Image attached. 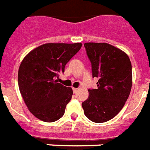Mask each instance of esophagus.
Wrapping results in <instances>:
<instances>
[{
	"label": "esophagus",
	"instance_id": "34e87169",
	"mask_svg": "<svg viewBox=\"0 0 150 150\" xmlns=\"http://www.w3.org/2000/svg\"><path fill=\"white\" fill-rule=\"evenodd\" d=\"M72 89H73V92H74V93H76L78 90V88H72Z\"/></svg>",
	"mask_w": 150,
	"mask_h": 150
}]
</instances>
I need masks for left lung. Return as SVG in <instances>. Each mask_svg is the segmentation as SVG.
<instances>
[{
    "mask_svg": "<svg viewBox=\"0 0 150 150\" xmlns=\"http://www.w3.org/2000/svg\"><path fill=\"white\" fill-rule=\"evenodd\" d=\"M92 64L93 77L98 78L97 89H89V97L82 103L90 121L103 123L116 116L128 100L132 86V64L128 56L106 43H86Z\"/></svg>",
    "mask_w": 150,
    "mask_h": 150,
    "instance_id": "left-lung-1",
    "label": "left lung"
}]
</instances>
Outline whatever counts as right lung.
Listing matches in <instances>:
<instances>
[{"label": "right lung", "mask_w": 150, "mask_h": 150, "mask_svg": "<svg viewBox=\"0 0 150 150\" xmlns=\"http://www.w3.org/2000/svg\"><path fill=\"white\" fill-rule=\"evenodd\" d=\"M82 43H45L22 60L18 73L20 93L29 111L41 121L54 122L63 116L71 99L70 87L56 78L64 72L66 64L82 47Z\"/></svg>", "instance_id": "obj_1"}]
</instances>
